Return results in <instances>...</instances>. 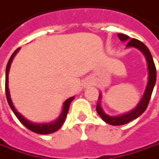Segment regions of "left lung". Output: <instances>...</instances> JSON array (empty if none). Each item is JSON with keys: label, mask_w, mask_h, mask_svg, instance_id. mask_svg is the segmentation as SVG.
I'll use <instances>...</instances> for the list:
<instances>
[{"label": "left lung", "mask_w": 159, "mask_h": 159, "mask_svg": "<svg viewBox=\"0 0 159 159\" xmlns=\"http://www.w3.org/2000/svg\"><path fill=\"white\" fill-rule=\"evenodd\" d=\"M119 39L121 41H128L130 38L127 35L125 34H121V33H118ZM126 47H134V48L139 49L143 54L145 55L147 64H148V83L146 85V89H145L144 95L142 97L141 101L139 102L137 107L133 109V110L126 113V114H122L120 116H110L108 114L104 113L102 110V107H101V96L99 95V101L96 105V112L101 116V118L104 121L110 124L113 126H121V125H125L128 122L134 120L135 119H137L139 116H140L146 109V107L148 106V103L150 102V99L152 94L153 88L155 86L156 83V77H157V72H156V67H155V64L153 61L152 54L150 52L149 49L146 47V45L142 43L141 41L138 40L136 39H131L129 42L126 44Z\"/></svg>", "instance_id": "obj_1"}]
</instances>
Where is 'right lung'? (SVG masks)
<instances>
[{
  "label": "right lung",
  "instance_id": "right-lung-1",
  "mask_svg": "<svg viewBox=\"0 0 159 159\" xmlns=\"http://www.w3.org/2000/svg\"><path fill=\"white\" fill-rule=\"evenodd\" d=\"M20 50V48L16 49L14 51V52L12 54V56L9 58L8 60V63L7 64V68H6V81H5V89H6V95H7V102L9 104L11 109L13 110L14 114L16 115V117L19 119V120L21 122L22 124L29 130H31L33 133H36V134H52L54 132H56L57 130L60 128L62 125L64 124V120H65V118L67 116V114H68L69 107H70V105L71 102L74 100V96L73 97H70V98L67 99L64 103V107H63V110H62V113H61L60 116L58 117V119L55 120V121L51 122V123H33V122L30 121L20 114L19 112H18L15 107H14V104L12 102V100H11V97H10L9 94V89H8V72H9L10 65H11V63L14 59V56L16 55V53L18 52V51Z\"/></svg>",
  "mask_w": 159,
  "mask_h": 159
}]
</instances>
